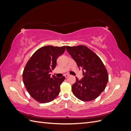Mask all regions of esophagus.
Wrapping results in <instances>:
<instances>
[{
	"label": "esophagus",
	"mask_w": 131,
	"mask_h": 131,
	"mask_svg": "<svg viewBox=\"0 0 131 131\" xmlns=\"http://www.w3.org/2000/svg\"><path fill=\"white\" fill-rule=\"evenodd\" d=\"M70 76V75L69 74H66L65 75V77H66V78H67L68 77H69Z\"/></svg>",
	"instance_id": "34e87169"
}]
</instances>
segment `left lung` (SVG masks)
Listing matches in <instances>:
<instances>
[{"label":"left lung","mask_w":131,"mask_h":131,"mask_svg":"<svg viewBox=\"0 0 131 131\" xmlns=\"http://www.w3.org/2000/svg\"><path fill=\"white\" fill-rule=\"evenodd\" d=\"M66 49L82 69L84 78L72 86L73 93L79 100L89 102L97 98L103 91L109 80L106 69L101 58L84 45L66 46Z\"/></svg>","instance_id":"8db88e82"}]
</instances>
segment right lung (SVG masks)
Masks as SVG:
<instances>
[{"instance_id": "1", "label": "right lung", "mask_w": 131, "mask_h": 131, "mask_svg": "<svg viewBox=\"0 0 131 131\" xmlns=\"http://www.w3.org/2000/svg\"><path fill=\"white\" fill-rule=\"evenodd\" d=\"M66 46H45L39 49L27 62L23 70V81L30 96L40 103H46L56 98L65 77H51L50 73L56 66L57 59L64 53Z\"/></svg>"}]
</instances>
